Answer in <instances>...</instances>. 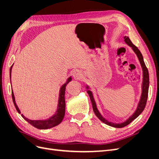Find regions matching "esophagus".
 Returning <instances> with one entry per match:
<instances>
[{
  "label": "esophagus",
  "instance_id": "esophagus-1",
  "mask_svg": "<svg viewBox=\"0 0 159 159\" xmlns=\"http://www.w3.org/2000/svg\"><path fill=\"white\" fill-rule=\"evenodd\" d=\"M73 75L74 79L76 80H80L82 78V76H83L81 72L79 70H76L75 71H73Z\"/></svg>",
  "mask_w": 159,
  "mask_h": 159
}]
</instances>
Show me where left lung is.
<instances>
[{
  "instance_id": "left-lung-1",
  "label": "left lung",
  "mask_w": 159,
  "mask_h": 159,
  "mask_svg": "<svg viewBox=\"0 0 159 159\" xmlns=\"http://www.w3.org/2000/svg\"><path fill=\"white\" fill-rule=\"evenodd\" d=\"M124 39H125V42L129 46L131 47L132 50H134V52H135V54L137 55V56L138 57V60L140 62L141 66H142V70H143V82H142V95H141L140 100L138 103L136 110L135 111V112L133 113V115L129 117V118L124 122L120 123V124H116V123L109 122L107 120L103 118V117L102 116V115L100 114V113L99 112V111L96 106V102L94 100V98H93L92 92H91V90H87V93H89L92 104L93 111V112H94V113L96 114V115L97 116L98 118L101 121L104 122L105 124H106V125L112 126V127H115V128H122V127H125V126H127L128 125L130 124L131 122H132L135 119H136L137 117L143 112V111L144 110V109L145 107L147 100H148L149 86V76L148 69V68H147L145 64V62L143 61V57L142 53L140 52V51L139 50V49L136 46L132 44L130 39L128 38V37L125 36L124 37ZM86 89H89V86H86Z\"/></svg>"
}]
</instances>
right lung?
Here are the masks:
<instances>
[{
	"label": "right lung",
	"instance_id": "obj_1",
	"mask_svg": "<svg viewBox=\"0 0 159 159\" xmlns=\"http://www.w3.org/2000/svg\"><path fill=\"white\" fill-rule=\"evenodd\" d=\"M12 66H11L10 69V78L11 80V68H12ZM72 80L71 77L68 78L67 80L66 83L63 84L61 87L60 88V94H59V99H58V104H57V111H56L55 114L50 117L49 119L46 120H30L21 114V116L25 120H27L29 124H31L34 127L37 128L40 130H45V129L51 128L52 127H54L59 124H60L61 121L63 119V117L65 116V112H66V101H65V93H66V85L69 83V82ZM11 97H12L13 102L14 104V106L17 111V112L19 113H21L20 110L19 109L15 101V97L14 95L13 90H11Z\"/></svg>",
	"mask_w": 159,
	"mask_h": 159
}]
</instances>
